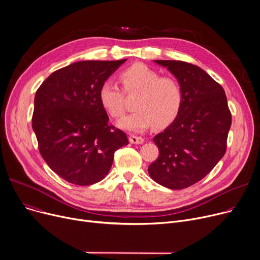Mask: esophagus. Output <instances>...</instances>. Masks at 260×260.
Instances as JSON below:
<instances>
[{
	"instance_id": "obj_1",
	"label": "esophagus",
	"mask_w": 260,
	"mask_h": 260,
	"mask_svg": "<svg viewBox=\"0 0 260 260\" xmlns=\"http://www.w3.org/2000/svg\"><path fill=\"white\" fill-rule=\"evenodd\" d=\"M129 142L133 144H142L144 142V139L142 137H138V136L132 135L129 136Z\"/></svg>"
}]
</instances>
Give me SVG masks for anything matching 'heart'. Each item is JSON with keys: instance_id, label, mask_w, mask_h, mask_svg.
<instances>
[{"instance_id": "b5f03b06", "label": "heart", "mask_w": 260, "mask_h": 260, "mask_svg": "<svg viewBox=\"0 0 260 260\" xmlns=\"http://www.w3.org/2000/svg\"><path fill=\"white\" fill-rule=\"evenodd\" d=\"M127 94L139 93L135 106L138 109L119 121L125 131L141 133L156 124L166 128L179 117L184 102L183 89L178 81L161 75L145 64L137 63L119 75ZM111 80L101 84L98 98L105 112L113 118H120L125 111V93Z\"/></svg>"}]
</instances>
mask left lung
Wrapping results in <instances>:
<instances>
[{"label":"left lung","instance_id":"obj_1","mask_svg":"<svg viewBox=\"0 0 260 260\" xmlns=\"http://www.w3.org/2000/svg\"><path fill=\"white\" fill-rule=\"evenodd\" d=\"M155 62L178 80L184 102L173 124L153 138L159 156L148 174L163 186L181 189L204 178L224 156L232 116L223 88L200 67L183 61Z\"/></svg>","mask_w":260,"mask_h":260}]
</instances>
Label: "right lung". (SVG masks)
I'll return each mask as SVG.
<instances>
[{"label": "right lung", "instance_id": "right-lung-1", "mask_svg": "<svg viewBox=\"0 0 260 260\" xmlns=\"http://www.w3.org/2000/svg\"><path fill=\"white\" fill-rule=\"evenodd\" d=\"M126 59L80 61L52 73L35 95L32 128L39 152L64 180L90 185L108 174L124 132L108 124L98 92Z\"/></svg>", "mask_w": 260, "mask_h": 260}]
</instances>
